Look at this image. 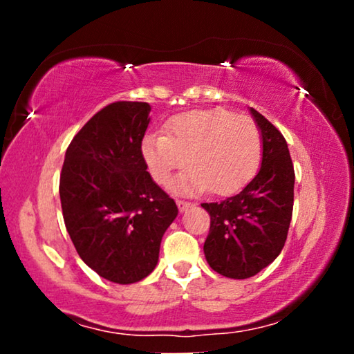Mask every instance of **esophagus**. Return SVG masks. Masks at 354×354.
Instances as JSON below:
<instances>
[{
	"label": "esophagus",
	"instance_id": "esophagus-1",
	"mask_svg": "<svg viewBox=\"0 0 354 354\" xmlns=\"http://www.w3.org/2000/svg\"><path fill=\"white\" fill-rule=\"evenodd\" d=\"M177 206H178V211L183 212V211H187L188 207L192 206V203H188V201H183V200H177Z\"/></svg>",
	"mask_w": 354,
	"mask_h": 354
}]
</instances>
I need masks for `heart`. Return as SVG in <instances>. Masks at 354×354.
Here are the masks:
<instances>
[{
  "instance_id": "obj_1",
  "label": "heart",
  "mask_w": 354,
  "mask_h": 354,
  "mask_svg": "<svg viewBox=\"0 0 354 354\" xmlns=\"http://www.w3.org/2000/svg\"><path fill=\"white\" fill-rule=\"evenodd\" d=\"M148 171L159 185L188 164L177 190L232 195L254 177L263 159V135L253 119L229 109L188 111L166 124V135L149 133L142 143Z\"/></svg>"
}]
</instances>
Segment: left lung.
<instances>
[{
	"instance_id": "1",
	"label": "left lung",
	"mask_w": 354,
	"mask_h": 354,
	"mask_svg": "<svg viewBox=\"0 0 354 354\" xmlns=\"http://www.w3.org/2000/svg\"><path fill=\"white\" fill-rule=\"evenodd\" d=\"M263 135V162L235 196L203 203L209 212L207 264L229 279L253 277L282 251L293 212V162L283 135L251 108Z\"/></svg>"
}]
</instances>
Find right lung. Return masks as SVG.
Returning <instances> with one entry per match:
<instances>
[{"label":"right lung","instance_id":"right-lung-1","mask_svg":"<svg viewBox=\"0 0 354 354\" xmlns=\"http://www.w3.org/2000/svg\"><path fill=\"white\" fill-rule=\"evenodd\" d=\"M148 103L115 101L98 111L66 151L59 196L82 261L114 283L153 272L177 205L153 182L142 154Z\"/></svg>","mask_w":354,"mask_h":354}]
</instances>
